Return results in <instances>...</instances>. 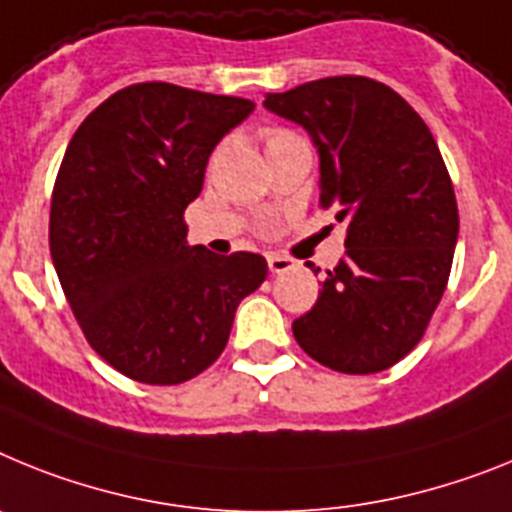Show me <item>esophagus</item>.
I'll use <instances>...</instances> for the list:
<instances>
[{
    "label": "esophagus",
    "instance_id": "34e87169",
    "mask_svg": "<svg viewBox=\"0 0 512 512\" xmlns=\"http://www.w3.org/2000/svg\"><path fill=\"white\" fill-rule=\"evenodd\" d=\"M268 268H270V273H286L288 268H293V260L286 255H278V252H270Z\"/></svg>",
    "mask_w": 512,
    "mask_h": 512
}]
</instances>
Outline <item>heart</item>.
<instances>
[{"mask_svg": "<svg viewBox=\"0 0 512 512\" xmlns=\"http://www.w3.org/2000/svg\"><path fill=\"white\" fill-rule=\"evenodd\" d=\"M291 136H296V133L286 131V128H268V131L262 133V141H265V149H268V146L278 144V141L291 139Z\"/></svg>", "mask_w": 512, "mask_h": 512, "instance_id": "1", "label": "heart"}]
</instances>
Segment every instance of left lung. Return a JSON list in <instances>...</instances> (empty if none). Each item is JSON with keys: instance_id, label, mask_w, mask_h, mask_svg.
<instances>
[{"instance_id": "1", "label": "left lung", "mask_w": 512, "mask_h": 512, "mask_svg": "<svg viewBox=\"0 0 512 512\" xmlns=\"http://www.w3.org/2000/svg\"><path fill=\"white\" fill-rule=\"evenodd\" d=\"M265 108L309 131L319 206L348 224L293 337L332 371H386L422 340L451 275L459 208L441 149L410 102L368 77L299 84Z\"/></svg>"}]
</instances>
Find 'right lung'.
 <instances>
[{"instance_id": "1", "label": "right lung", "mask_w": 512, "mask_h": 512, "mask_svg": "<svg viewBox=\"0 0 512 512\" xmlns=\"http://www.w3.org/2000/svg\"><path fill=\"white\" fill-rule=\"evenodd\" d=\"M252 110L244 97L141 82L97 105L66 146L53 268L92 350L128 379L172 386L206 371L239 301L268 278L262 255L185 239L211 151Z\"/></svg>"}]
</instances>
